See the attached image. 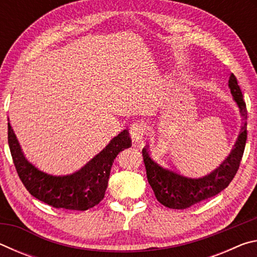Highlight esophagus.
Instances as JSON below:
<instances>
[{
    "mask_svg": "<svg viewBox=\"0 0 257 257\" xmlns=\"http://www.w3.org/2000/svg\"><path fill=\"white\" fill-rule=\"evenodd\" d=\"M145 132H146L145 125L142 122H139V121L134 122L132 124V127H130V129H129L130 136H132L135 141H139V139H142L143 137H144Z\"/></svg>",
    "mask_w": 257,
    "mask_h": 257,
    "instance_id": "esophagus-1",
    "label": "esophagus"
}]
</instances>
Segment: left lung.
Returning <instances> with one entry per match:
<instances>
[{"mask_svg":"<svg viewBox=\"0 0 257 257\" xmlns=\"http://www.w3.org/2000/svg\"><path fill=\"white\" fill-rule=\"evenodd\" d=\"M228 87L242 118V125L232 150L214 170L199 178L182 176L155 162L149 154L147 147L143 149L147 180L156 199L162 205L176 210L190 207L194 204L215 196L227 188L236 176L247 141V110L240 87L233 73L229 77Z\"/></svg>","mask_w":257,"mask_h":257,"instance_id":"left-lung-1","label":"left lung"}]
</instances>
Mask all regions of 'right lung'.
<instances>
[{"mask_svg":"<svg viewBox=\"0 0 257 257\" xmlns=\"http://www.w3.org/2000/svg\"><path fill=\"white\" fill-rule=\"evenodd\" d=\"M8 142L20 180L30 194L55 208L86 211L102 201L107 188L113 161L132 146L128 130H122L97 155L70 175L55 176L29 162L8 122Z\"/></svg>","mask_w":257,"mask_h":257,"instance_id":"obj_1","label":"right lung"}]
</instances>
